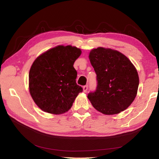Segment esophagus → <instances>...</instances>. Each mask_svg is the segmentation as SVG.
Returning <instances> with one entry per match:
<instances>
[{
    "label": "esophagus",
    "mask_w": 159,
    "mask_h": 159,
    "mask_svg": "<svg viewBox=\"0 0 159 159\" xmlns=\"http://www.w3.org/2000/svg\"><path fill=\"white\" fill-rule=\"evenodd\" d=\"M83 92H86L87 91V89H88V85H85V86H83Z\"/></svg>",
    "instance_id": "obj_1"
}]
</instances>
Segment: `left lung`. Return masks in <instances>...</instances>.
I'll return each mask as SVG.
<instances>
[{"label": "left lung", "mask_w": 159, "mask_h": 159, "mask_svg": "<svg viewBox=\"0 0 159 159\" xmlns=\"http://www.w3.org/2000/svg\"><path fill=\"white\" fill-rule=\"evenodd\" d=\"M89 58L96 74L97 87L87 98L95 109L105 115L120 113L135 98L139 76L133 64L122 53L99 47Z\"/></svg>", "instance_id": "left-lung-1"}]
</instances>
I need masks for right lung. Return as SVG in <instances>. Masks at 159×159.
I'll return each instance as SVG.
<instances>
[{"instance_id": "obj_1", "label": "right lung", "mask_w": 159, "mask_h": 159, "mask_svg": "<svg viewBox=\"0 0 159 159\" xmlns=\"http://www.w3.org/2000/svg\"><path fill=\"white\" fill-rule=\"evenodd\" d=\"M81 50L72 46H58L39 56L30 69L29 92L42 111L62 114L72 107L83 88L76 83L74 63Z\"/></svg>"}]
</instances>
